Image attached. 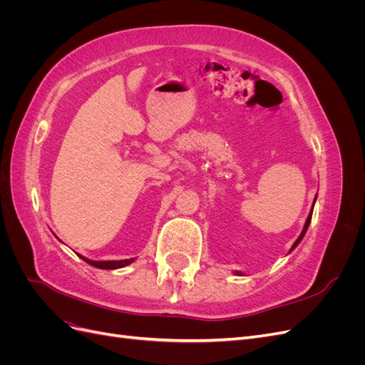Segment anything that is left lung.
<instances>
[{"mask_svg":"<svg viewBox=\"0 0 365 365\" xmlns=\"http://www.w3.org/2000/svg\"><path fill=\"white\" fill-rule=\"evenodd\" d=\"M315 200H317V197H315ZM315 200H314V204H315ZM312 212H314V205H312V208H311V213H309V216H307V219H306V222H304V227H303V231H302V235L300 236H298V239L294 242V245H292V248H291V251L298 245V244H300V242H302V239L304 237V235H306V231H307V227H309V224H311V219H312ZM236 274H240V272H236Z\"/></svg>","mask_w":365,"mask_h":365,"instance_id":"left-lung-1","label":"left lung"}]
</instances>
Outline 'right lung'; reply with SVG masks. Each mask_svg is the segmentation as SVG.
<instances>
[{
	"mask_svg": "<svg viewBox=\"0 0 365 365\" xmlns=\"http://www.w3.org/2000/svg\"><path fill=\"white\" fill-rule=\"evenodd\" d=\"M82 260H85L86 263L93 264V267L98 268V269H117V268H123L126 264L134 262V259H126V260H105V262H96V260H90L86 257L79 256Z\"/></svg>",
	"mask_w": 365,
	"mask_h": 365,
	"instance_id": "right-lung-1",
	"label": "right lung"
}]
</instances>
